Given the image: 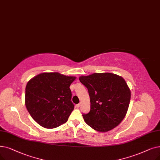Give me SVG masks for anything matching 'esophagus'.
Instances as JSON below:
<instances>
[{"mask_svg":"<svg viewBox=\"0 0 160 160\" xmlns=\"http://www.w3.org/2000/svg\"><path fill=\"white\" fill-rule=\"evenodd\" d=\"M80 106H81V103H78V104H77V105H76V107L77 108H79Z\"/></svg>","mask_w":160,"mask_h":160,"instance_id":"obj_1","label":"esophagus"}]
</instances>
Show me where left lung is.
Returning <instances> with one entry per match:
<instances>
[{
	"mask_svg": "<svg viewBox=\"0 0 160 160\" xmlns=\"http://www.w3.org/2000/svg\"><path fill=\"white\" fill-rule=\"evenodd\" d=\"M90 97L91 108L83 114L86 123L93 129L107 132L123 120L129 107L131 92L126 81L116 74L94 73L79 78Z\"/></svg>",
	"mask_w": 160,
	"mask_h": 160,
	"instance_id": "left-lung-1",
	"label": "left lung"
}]
</instances>
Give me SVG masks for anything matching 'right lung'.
Returning a JSON list of instances; mask_svg holds the SVG:
<instances>
[{
	"label": "right lung",
	"instance_id": "1",
	"mask_svg": "<svg viewBox=\"0 0 160 160\" xmlns=\"http://www.w3.org/2000/svg\"><path fill=\"white\" fill-rule=\"evenodd\" d=\"M75 78L58 72H44L28 82L25 105L34 121L45 128H55L68 120L74 108L69 87Z\"/></svg>",
	"mask_w": 160,
	"mask_h": 160
}]
</instances>
